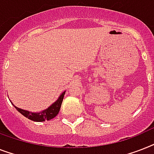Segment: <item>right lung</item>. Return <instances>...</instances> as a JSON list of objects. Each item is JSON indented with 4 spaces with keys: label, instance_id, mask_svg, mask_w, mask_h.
Wrapping results in <instances>:
<instances>
[{
    "label": "right lung",
    "instance_id": "1",
    "mask_svg": "<svg viewBox=\"0 0 154 154\" xmlns=\"http://www.w3.org/2000/svg\"><path fill=\"white\" fill-rule=\"evenodd\" d=\"M65 93H66V91L60 95L58 99H57L54 103H52L50 107H47V109L43 110V111H42L40 112H28L27 110L21 109V108H19V107H16L12 103V101H11V103H12V105L14 106L15 108L20 113L22 114L23 116H25L26 118L29 119H31L32 121H35V122H43L45 120H51V119L54 118L57 114H58V112L60 111V108H61V106H62V100H63V98H64Z\"/></svg>",
    "mask_w": 154,
    "mask_h": 154
}]
</instances>
